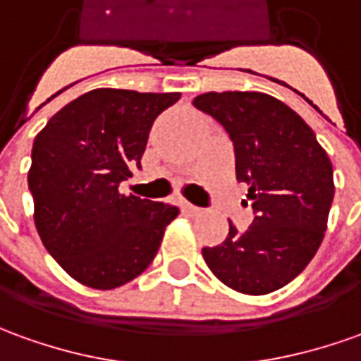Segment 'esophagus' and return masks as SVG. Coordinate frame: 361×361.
Wrapping results in <instances>:
<instances>
[{"label":"esophagus","instance_id":"esophagus-1","mask_svg":"<svg viewBox=\"0 0 361 361\" xmlns=\"http://www.w3.org/2000/svg\"><path fill=\"white\" fill-rule=\"evenodd\" d=\"M183 208H185L186 212L188 214H192V216H195V214H200L202 212V210H200V208H198V206H195V204H190V202H183Z\"/></svg>","mask_w":361,"mask_h":361}]
</instances>
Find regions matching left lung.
<instances>
[{"instance_id": "1", "label": "left lung", "mask_w": 361, "mask_h": 361, "mask_svg": "<svg viewBox=\"0 0 361 361\" xmlns=\"http://www.w3.org/2000/svg\"><path fill=\"white\" fill-rule=\"evenodd\" d=\"M195 108L212 116L233 141L235 176L247 183L252 226L230 222L220 245L202 247L214 275L243 295L285 287L318 252L334 198L326 151L297 111L263 92H208Z\"/></svg>"}]
</instances>
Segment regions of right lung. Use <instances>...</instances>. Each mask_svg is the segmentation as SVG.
<instances>
[{
    "label": "right lung",
    "mask_w": 361,
    "mask_h": 361,
    "mask_svg": "<svg viewBox=\"0 0 361 361\" xmlns=\"http://www.w3.org/2000/svg\"><path fill=\"white\" fill-rule=\"evenodd\" d=\"M178 92L96 88L56 111L35 137L29 190L41 242L86 287L116 289L155 259L176 206L121 195L155 118Z\"/></svg>",
    "instance_id": "1"
}]
</instances>
